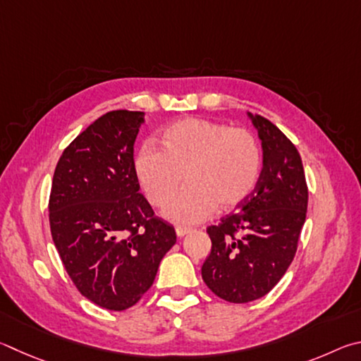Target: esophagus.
Returning a JSON list of instances; mask_svg holds the SVG:
<instances>
[{"mask_svg":"<svg viewBox=\"0 0 361 361\" xmlns=\"http://www.w3.org/2000/svg\"><path fill=\"white\" fill-rule=\"evenodd\" d=\"M190 231H192L190 228H182V226H177V228H176V235L179 236V238H182V236L188 235V233H190Z\"/></svg>","mask_w":361,"mask_h":361,"instance_id":"esophagus-1","label":"esophagus"}]
</instances>
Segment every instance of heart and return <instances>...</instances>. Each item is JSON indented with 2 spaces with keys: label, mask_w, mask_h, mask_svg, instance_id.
I'll return each instance as SVG.
<instances>
[{
  "label": "heart",
  "mask_w": 361,
  "mask_h": 361,
  "mask_svg": "<svg viewBox=\"0 0 361 361\" xmlns=\"http://www.w3.org/2000/svg\"><path fill=\"white\" fill-rule=\"evenodd\" d=\"M163 150L145 144L133 160L144 197L154 207L166 206L185 177L180 193L163 216L174 224H198L245 203L258 182L262 154L255 136L243 128L188 117L161 135Z\"/></svg>",
  "instance_id": "b5f03b06"
}]
</instances>
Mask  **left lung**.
<instances>
[{"label":"left lung","instance_id":"8db88e82","mask_svg":"<svg viewBox=\"0 0 361 361\" xmlns=\"http://www.w3.org/2000/svg\"><path fill=\"white\" fill-rule=\"evenodd\" d=\"M247 117L262 141V173L245 203L207 228L212 249L201 268L206 286L230 302L262 298L282 279L307 211L298 150L269 120L250 112Z\"/></svg>","mask_w":361,"mask_h":361}]
</instances>
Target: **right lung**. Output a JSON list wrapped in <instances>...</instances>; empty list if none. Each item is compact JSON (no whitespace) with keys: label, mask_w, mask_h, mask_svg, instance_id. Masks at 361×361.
<instances>
[{"label":"right lung","mask_w":361,"mask_h":361,"mask_svg":"<svg viewBox=\"0 0 361 361\" xmlns=\"http://www.w3.org/2000/svg\"><path fill=\"white\" fill-rule=\"evenodd\" d=\"M144 112L112 111L56 163L49 212L55 247L79 292L109 311L142 298L176 244L173 225L139 193L133 150Z\"/></svg>","instance_id":"1"}]
</instances>
